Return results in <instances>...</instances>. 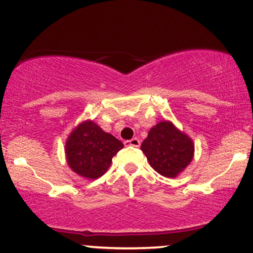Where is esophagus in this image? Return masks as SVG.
<instances>
[{
	"label": "esophagus",
	"mask_w": 253,
	"mask_h": 253,
	"mask_svg": "<svg viewBox=\"0 0 253 253\" xmlns=\"http://www.w3.org/2000/svg\"><path fill=\"white\" fill-rule=\"evenodd\" d=\"M125 146H133V147H139L140 146V140L138 138H133L130 140L125 141Z\"/></svg>",
	"instance_id": "34e87169"
}]
</instances>
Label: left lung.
Returning a JSON list of instances; mask_svg holds the SVG:
<instances>
[{
	"mask_svg": "<svg viewBox=\"0 0 253 253\" xmlns=\"http://www.w3.org/2000/svg\"><path fill=\"white\" fill-rule=\"evenodd\" d=\"M140 149L151 167L170 178L184 170L194 156L191 139L168 121H162L150 129Z\"/></svg>",
	"mask_w": 253,
	"mask_h": 253,
	"instance_id": "obj_1",
	"label": "left lung"
}]
</instances>
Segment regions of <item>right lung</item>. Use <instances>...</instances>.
I'll return each mask as SVG.
<instances>
[{
	"instance_id": "right-lung-1",
	"label": "right lung",
	"mask_w": 253,
	"mask_h": 253,
	"mask_svg": "<svg viewBox=\"0 0 253 253\" xmlns=\"http://www.w3.org/2000/svg\"><path fill=\"white\" fill-rule=\"evenodd\" d=\"M124 147L115 136L103 132L92 121L81 124L66 143L69 167L78 175L96 179L108 170L112 158Z\"/></svg>"
}]
</instances>
